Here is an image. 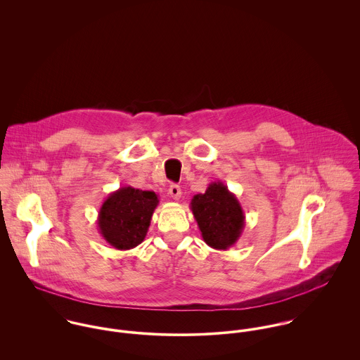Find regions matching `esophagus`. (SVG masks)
Returning a JSON list of instances; mask_svg holds the SVG:
<instances>
[{
	"instance_id": "obj_1",
	"label": "esophagus",
	"mask_w": 360,
	"mask_h": 360,
	"mask_svg": "<svg viewBox=\"0 0 360 360\" xmlns=\"http://www.w3.org/2000/svg\"><path fill=\"white\" fill-rule=\"evenodd\" d=\"M169 194H170V197H172L174 201L180 200V197H181V188H180V186L172 184V186L169 187Z\"/></svg>"
}]
</instances>
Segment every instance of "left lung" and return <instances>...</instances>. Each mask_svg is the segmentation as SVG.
<instances>
[{"label":"left lung","mask_w":360,"mask_h":360,"mask_svg":"<svg viewBox=\"0 0 360 360\" xmlns=\"http://www.w3.org/2000/svg\"><path fill=\"white\" fill-rule=\"evenodd\" d=\"M190 207L210 248L226 251L241 237L245 227L244 210L221 181L210 183L204 194L194 195Z\"/></svg>","instance_id":"1"}]
</instances>
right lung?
I'll use <instances>...</instances> for the list:
<instances>
[{
  "label": "right lung",
  "mask_w": 360,
  "mask_h": 360,
  "mask_svg": "<svg viewBox=\"0 0 360 360\" xmlns=\"http://www.w3.org/2000/svg\"><path fill=\"white\" fill-rule=\"evenodd\" d=\"M158 204L154 191L129 186L110 193L100 207L97 220L103 240L119 251L136 248L147 236Z\"/></svg>",
  "instance_id": "obj_1"
}]
</instances>
